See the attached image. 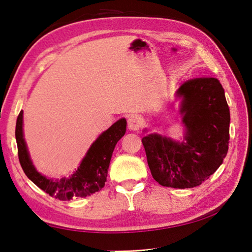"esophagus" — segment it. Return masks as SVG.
Wrapping results in <instances>:
<instances>
[{"label":"esophagus","instance_id":"1","mask_svg":"<svg viewBox=\"0 0 252 252\" xmlns=\"http://www.w3.org/2000/svg\"><path fill=\"white\" fill-rule=\"evenodd\" d=\"M142 125V121H141V118L138 116H130L127 118V127H129V130L131 131H138L141 127Z\"/></svg>","mask_w":252,"mask_h":252}]
</instances>
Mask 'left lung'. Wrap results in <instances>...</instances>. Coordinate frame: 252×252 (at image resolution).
<instances>
[{
  "label": "left lung",
  "instance_id": "left-lung-1",
  "mask_svg": "<svg viewBox=\"0 0 252 252\" xmlns=\"http://www.w3.org/2000/svg\"><path fill=\"white\" fill-rule=\"evenodd\" d=\"M178 99L182 140L148 133L142 143L153 178L160 185L191 189L222 164L228 151L231 116L224 89L216 78L185 82L175 92Z\"/></svg>",
  "mask_w": 252,
  "mask_h": 252
}]
</instances>
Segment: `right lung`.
Masks as SVG:
<instances>
[{
    "label": "right lung",
    "instance_id": "1",
    "mask_svg": "<svg viewBox=\"0 0 252 252\" xmlns=\"http://www.w3.org/2000/svg\"><path fill=\"white\" fill-rule=\"evenodd\" d=\"M126 120L121 118L96 138L70 176L51 179L40 173L30 158L24 136V111L21 110L15 131L19 162L28 179L56 199L67 201L76 197L91 196L105 186L112 152L118 141L126 134Z\"/></svg>",
    "mask_w": 252,
    "mask_h": 252
}]
</instances>
